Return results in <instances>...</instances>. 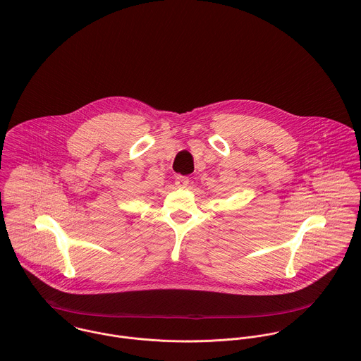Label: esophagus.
Instances as JSON below:
<instances>
[{"label":"esophagus","mask_w":361,"mask_h":361,"mask_svg":"<svg viewBox=\"0 0 361 361\" xmlns=\"http://www.w3.org/2000/svg\"><path fill=\"white\" fill-rule=\"evenodd\" d=\"M188 183H190V178L185 177V176H177L176 177V185L178 188H185L188 185Z\"/></svg>","instance_id":"obj_1"}]
</instances>
